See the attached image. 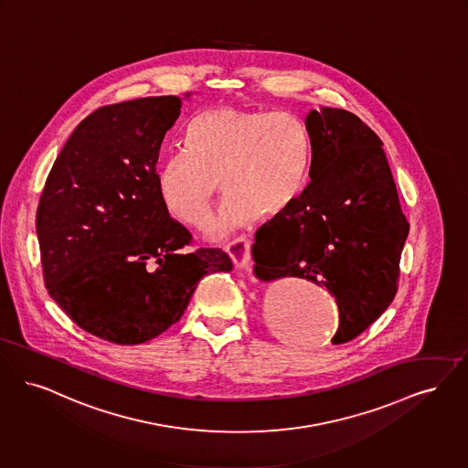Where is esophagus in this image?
<instances>
[{"label": "esophagus", "instance_id": "34e87169", "mask_svg": "<svg viewBox=\"0 0 468 468\" xmlns=\"http://www.w3.org/2000/svg\"><path fill=\"white\" fill-rule=\"evenodd\" d=\"M226 252L229 254V258L235 262V266L239 270H245L249 266V242L247 240H237V242L229 243L226 247Z\"/></svg>", "mask_w": 468, "mask_h": 468}]
</instances>
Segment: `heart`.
<instances>
[{
	"label": "heart",
	"instance_id": "obj_1",
	"mask_svg": "<svg viewBox=\"0 0 468 468\" xmlns=\"http://www.w3.org/2000/svg\"><path fill=\"white\" fill-rule=\"evenodd\" d=\"M186 144L160 164L158 197L176 221L200 228L223 183L228 197L210 226L216 239L260 216L287 214L310 181L308 132L285 112L233 106L207 112L189 125Z\"/></svg>",
	"mask_w": 468,
	"mask_h": 468
}]
</instances>
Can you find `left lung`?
Here are the masks:
<instances>
[{
    "label": "left lung",
    "instance_id": "1",
    "mask_svg": "<svg viewBox=\"0 0 468 468\" xmlns=\"http://www.w3.org/2000/svg\"><path fill=\"white\" fill-rule=\"evenodd\" d=\"M310 183L252 245L261 282L296 277L324 285L339 310L335 345L366 331L392 303L410 233L383 143L354 112L320 108L304 118Z\"/></svg>",
    "mask_w": 468,
    "mask_h": 468
}]
</instances>
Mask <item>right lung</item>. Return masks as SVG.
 Listing matches in <instances>:
<instances>
[{
  "label": "right lung",
  "mask_w": 468,
  "mask_h": 468,
  "mask_svg": "<svg viewBox=\"0 0 468 468\" xmlns=\"http://www.w3.org/2000/svg\"><path fill=\"white\" fill-rule=\"evenodd\" d=\"M181 106V97L162 95L89 114L39 198L48 294L83 331L116 345L162 335L183 317L200 279L233 270L221 249L186 254L191 233L158 197V153Z\"/></svg>",
  "instance_id": "1"
}]
</instances>
